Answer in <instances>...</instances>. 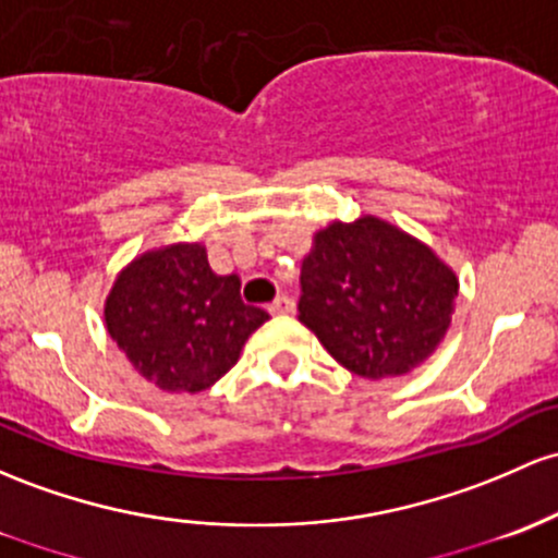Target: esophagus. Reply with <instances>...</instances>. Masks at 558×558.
Instances as JSON below:
<instances>
[{
	"instance_id": "esophagus-1",
	"label": "esophagus",
	"mask_w": 558,
	"mask_h": 558,
	"mask_svg": "<svg viewBox=\"0 0 558 558\" xmlns=\"http://www.w3.org/2000/svg\"><path fill=\"white\" fill-rule=\"evenodd\" d=\"M267 310L272 312V315H291V312H293V299L278 296L272 304H269Z\"/></svg>"
}]
</instances>
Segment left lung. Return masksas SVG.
I'll use <instances>...</instances> for the list:
<instances>
[{
    "mask_svg": "<svg viewBox=\"0 0 558 558\" xmlns=\"http://www.w3.org/2000/svg\"><path fill=\"white\" fill-rule=\"evenodd\" d=\"M299 320L357 376H405L439 347L456 310V272L384 219L330 222L302 262Z\"/></svg>",
    "mask_w": 558,
    "mask_h": 558,
    "instance_id": "obj_1",
    "label": "left lung"
}]
</instances>
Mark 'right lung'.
<instances>
[{
  "label": "right lung",
  "instance_id": "obj_1",
  "mask_svg": "<svg viewBox=\"0 0 558 558\" xmlns=\"http://www.w3.org/2000/svg\"><path fill=\"white\" fill-rule=\"evenodd\" d=\"M265 320V310L241 299L238 275L214 272L201 243L145 251L106 299L110 339L163 391L209 389Z\"/></svg>",
  "mask_w": 558,
  "mask_h": 558
}]
</instances>
